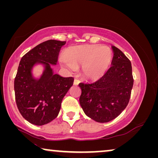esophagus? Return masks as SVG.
Wrapping results in <instances>:
<instances>
[{
	"label": "esophagus",
	"mask_w": 158,
	"mask_h": 158,
	"mask_svg": "<svg viewBox=\"0 0 158 158\" xmlns=\"http://www.w3.org/2000/svg\"><path fill=\"white\" fill-rule=\"evenodd\" d=\"M79 83V80L77 79H75L74 81V85H78Z\"/></svg>",
	"instance_id": "1"
}]
</instances>
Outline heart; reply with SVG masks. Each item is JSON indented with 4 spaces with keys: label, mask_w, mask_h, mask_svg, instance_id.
Here are the masks:
<instances>
[{
    "label": "heart",
    "mask_w": 158,
    "mask_h": 158,
    "mask_svg": "<svg viewBox=\"0 0 158 158\" xmlns=\"http://www.w3.org/2000/svg\"><path fill=\"white\" fill-rule=\"evenodd\" d=\"M66 59L61 58V63L71 71L83 66L82 74L89 80L99 79L110 67L112 52L107 46L85 45L75 46L66 52Z\"/></svg>",
    "instance_id": "obj_1"
}]
</instances>
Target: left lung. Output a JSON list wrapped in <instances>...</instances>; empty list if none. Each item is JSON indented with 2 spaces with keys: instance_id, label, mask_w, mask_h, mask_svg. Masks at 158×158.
I'll list each match as a JSON object with an SVG mask.
<instances>
[{
  "instance_id": "left-lung-1",
  "label": "left lung",
  "mask_w": 158,
  "mask_h": 158,
  "mask_svg": "<svg viewBox=\"0 0 158 158\" xmlns=\"http://www.w3.org/2000/svg\"><path fill=\"white\" fill-rule=\"evenodd\" d=\"M112 66L100 79L79 83V103L86 116L98 123H107L121 114L130 101L133 86L132 65L118 48L112 46Z\"/></svg>"
}]
</instances>
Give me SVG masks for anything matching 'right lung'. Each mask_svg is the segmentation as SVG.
I'll return each mask as SVG.
<instances>
[{
    "instance_id": "1",
    "label": "right lung",
    "mask_w": 158,
    "mask_h": 158,
    "mask_svg": "<svg viewBox=\"0 0 158 158\" xmlns=\"http://www.w3.org/2000/svg\"><path fill=\"white\" fill-rule=\"evenodd\" d=\"M66 41L48 40L39 44L21 58L14 80L15 102L24 119L35 125H44L59 114L61 104L71 86L73 77L54 74L60 49ZM43 64V74L39 79L32 75L35 64Z\"/></svg>"
}]
</instances>
